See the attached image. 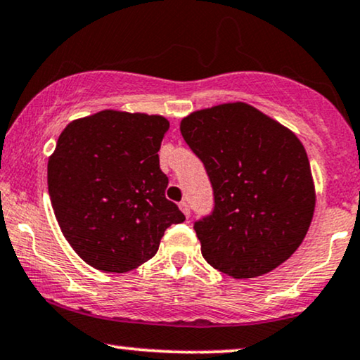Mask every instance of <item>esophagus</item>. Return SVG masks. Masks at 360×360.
I'll return each mask as SVG.
<instances>
[{
	"instance_id": "34e87169",
	"label": "esophagus",
	"mask_w": 360,
	"mask_h": 360,
	"mask_svg": "<svg viewBox=\"0 0 360 360\" xmlns=\"http://www.w3.org/2000/svg\"><path fill=\"white\" fill-rule=\"evenodd\" d=\"M179 207H181V211H183L184 213V216L186 218H189V214H191V210H189V205L186 201H181L179 202Z\"/></svg>"
}]
</instances>
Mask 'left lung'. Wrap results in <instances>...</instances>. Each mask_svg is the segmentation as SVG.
<instances>
[{
  "instance_id": "8db88e82",
  "label": "left lung",
  "mask_w": 360,
  "mask_h": 360,
  "mask_svg": "<svg viewBox=\"0 0 360 360\" xmlns=\"http://www.w3.org/2000/svg\"><path fill=\"white\" fill-rule=\"evenodd\" d=\"M181 134L213 188V211L194 221L202 257L233 278L275 270L304 241L315 210L302 142L243 102L193 112Z\"/></svg>"
}]
</instances>
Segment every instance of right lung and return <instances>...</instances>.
Listing matches in <instances>:
<instances>
[{
  "label": "right lung",
  "instance_id": "1",
  "mask_svg": "<svg viewBox=\"0 0 360 360\" xmlns=\"http://www.w3.org/2000/svg\"><path fill=\"white\" fill-rule=\"evenodd\" d=\"M161 115L102 110L63 129L49 161L56 221L77 255L102 271L125 274L158 253L164 231L184 221L166 198L159 149Z\"/></svg>",
  "mask_w": 360,
  "mask_h": 360
}]
</instances>
